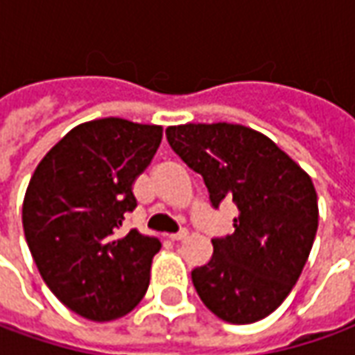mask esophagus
I'll use <instances>...</instances> for the list:
<instances>
[{"instance_id": "obj_1", "label": "esophagus", "mask_w": 355, "mask_h": 355, "mask_svg": "<svg viewBox=\"0 0 355 355\" xmlns=\"http://www.w3.org/2000/svg\"><path fill=\"white\" fill-rule=\"evenodd\" d=\"M187 235H188L187 229H180L178 233H173V235H168V239H171V241H182V239H187Z\"/></svg>"}]
</instances>
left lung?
Returning <instances> with one entry per match:
<instances>
[{
  "label": "left lung",
  "mask_w": 355,
  "mask_h": 355,
  "mask_svg": "<svg viewBox=\"0 0 355 355\" xmlns=\"http://www.w3.org/2000/svg\"><path fill=\"white\" fill-rule=\"evenodd\" d=\"M168 146L202 175L211 206L231 198L233 235L211 239L214 257L192 270L198 295L231 324L278 309L301 276L319 227L311 177L270 137L241 124L167 128Z\"/></svg>",
  "instance_id": "1"
}]
</instances>
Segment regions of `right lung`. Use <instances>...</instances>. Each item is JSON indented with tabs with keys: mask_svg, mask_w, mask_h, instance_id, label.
Listing matches in <instances>:
<instances>
[{
	"mask_svg": "<svg viewBox=\"0 0 355 355\" xmlns=\"http://www.w3.org/2000/svg\"><path fill=\"white\" fill-rule=\"evenodd\" d=\"M163 128L124 118L79 124L35 168L23 202L26 245L46 286L89 320L124 317L144 299L161 243L122 231L137 206L132 187Z\"/></svg>",
	"mask_w": 355,
	"mask_h": 355,
	"instance_id": "obj_1",
	"label": "right lung"
}]
</instances>
